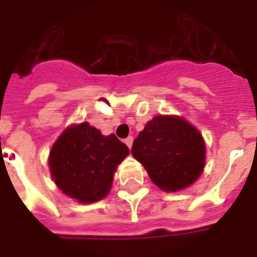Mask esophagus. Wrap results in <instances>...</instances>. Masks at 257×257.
Here are the masks:
<instances>
[{"instance_id":"1","label":"esophagus","mask_w":257,"mask_h":257,"mask_svg":"<svg viewBox=\"0 0 257 257\" xmlns=\"http://www.w3.org/2000/svg\"><path fill=\"white\" fill-rule=\"evenodd\" d=\"M132 143H134V138H132V136H129V138H126V139H125V145L128 146L129 149L132 147Z\"/></svg>"}]
</instances>
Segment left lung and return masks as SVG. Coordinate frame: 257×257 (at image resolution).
<instances>
[{
  "instance_id": "left-lung-1",
  "label": "left lung",
  "mask_w": 257,
  "mask_h": 257,
  "mask_svg": "<svg viewBox=\"0 0 257 257\" xmlns=\"http://www.w3.org/2000/svg\"><path fill=\"white\" fill-rule=\"evenodd\" d=\"M132 156L157 187L176 193L202 175L206 147L198 129L183 117L156 115L134 140Z\"/></svg>"
}]
</instances>
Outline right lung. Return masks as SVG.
I'll return each mask as SVG.
<instances>
[{"label":"right lung","instance_id":"1","mask_svg":"<svg viewBox=\"0 0 257 257\" xmlns=\"http://www.w3.org/2000/svg\"><path fill=\"white\" fill-rule=\"evenodd\" d=\"M128 154L115 135L104 136L89 122L73 123L53 143L48 165L62 193L79 204H92L110 193L117 167Z\"/></svg>","mask_w":257,"mask_h":257}]
</instances>
